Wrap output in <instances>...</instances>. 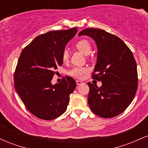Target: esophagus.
I'll return each instance as SVG.
<instances>
[{
  "label": "esophagus",
  "instance_id": "obj_1",
  "mask_svg": "<svg viewBox=\"0 0 148 148\" xmlns=\"http://www.w3.org/2000/svg\"><path fill=\"white\" fill-rule=\"evenodd\" d=\"M76 85H77V86H79V85H81V84H83L82 81H79V80H76Z\"/></svg>",
  "mask_w": 148,
  "mask_h": 148
}]
</instances>
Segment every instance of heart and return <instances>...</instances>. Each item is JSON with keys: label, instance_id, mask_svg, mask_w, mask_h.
Masks as SVG:
<instances>
[{"label": "heart", "instance_id": "heart-1", "mask_svg": "<svg viewBox=\"0 0 148 148\" xmlns=\"http://www.w3.org/2000/svg\"><path fill=\"white\" fill-rule=\"evenodd\" d=\"M75 47L77 50L81 51L84 55H88L92 51V46L90 42L86 39L79 40L76 43ZM69 54L67 50H64L62 55V60L64 62H67L69 60ZM89 71L87 67H76L71 69L69 72V74L73 77L77 78V79H82L85 74H86Z\"/></svg>", "mask_w": 148, "mask_h": 148}]
</instances>
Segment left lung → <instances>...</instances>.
Listing matches in <instances>:
<instances>
[{
  "label": "left lung",
  "instance_id": "left-lung-1",
  "mask_svg": "<svg viewBox=\"0 0 148 148\" xmlns=\"http://www.w3.org/2000/svg\"><path fill=\"white\" fill-rule=\"evenodd\" d=\"M88 35L97 46V61L93 79L102 86L88 83V101L91 111L103 118L123 113L133 101L138 88V72L132 51L118 37L97 28H86L79 33Z\"/></svg>",
  "mask_w": 148,
  "mask_h": 148
}]
</instances>
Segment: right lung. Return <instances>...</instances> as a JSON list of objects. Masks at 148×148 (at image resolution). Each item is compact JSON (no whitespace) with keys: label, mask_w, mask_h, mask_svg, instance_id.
Returning a JSON list of instances; mask_svg holds the SVG:
<instances>
[{"label":"right lung","mask_w":148,"mask_h":148,"mask_svg":"<svg viewBox=\"0 0 148 148\" xmlns=\"http://www.w3.org/2000/svg\"><path fill=\"white\" fill-rule=\"evenodd\" d=\"M76 32V28L49 31L35 37L22 50L14 74V87L28 111L37 118L53 120L67 109L75 80L66 76L55 85L51 80L63 62L66 44Z\"/></svg>","instance_id":"1"}]
</instances>
